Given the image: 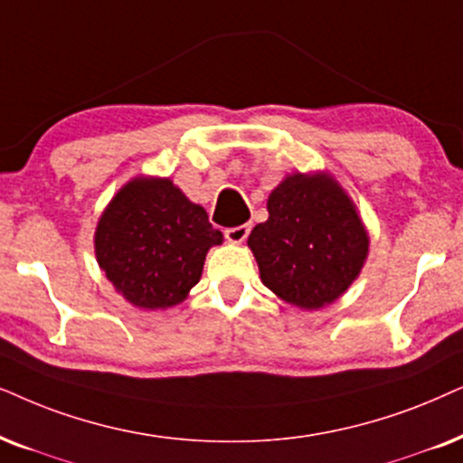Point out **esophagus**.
Segmentation results:
<instances>
[{
    "label": "esophagus",
    "instance_id": "1",
    "mask_svg": "<svg viewBox=\"0 0 463 463\" xmlns=\"http://www.w3.org/2000/svg\"><path fill=\"white\" fill-rule=\"evenodd\" d=\"M249 232H250V223H244V225H238V227H227L225 238L233 244H240V242H244L246 236H249Z\"/></svg>",
    "mask_w": 463,
    "mask_h": 463
}]
</instances>
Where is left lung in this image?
Returning a JSON list of instances; mask_svg holds the SVG:
<instances>
[{
	"label": "left lung",
	"instance_id": "obj_1",
	"mask_svg": "<svg viewBox=\"0 0 463 463\" xmlns=\"http://www.w3.org/2000/svg\"><path fill=\"white\" fill-rule=\"evenodd\" d=\"M268 213L249 236L268 289L308 310L349 289L368 255V236L332 178L293 174L272 191Z\"/></svg>",
	"mask_w": 463,
	"mask_h": 463
}]
</instances>
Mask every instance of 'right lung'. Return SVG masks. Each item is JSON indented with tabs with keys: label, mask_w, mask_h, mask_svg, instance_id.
<instances>
[{
	"label": "right lung",
	"mask_w": 463,
	"mask_h": 463,
	"mask_svg": "<svg viewBox=\"0 0 463 463\" xmlns=\"http://www.w3.org/2000/svg\"><path fill=\"white\" fill-rule=\"evenodd\" d=\"M213 230L206 210L191 203L167 178H136L101 214L95 253L125 299L157 310L183 302L202 276Z\"/></svg>",
	"instance_id": "add662e5"
}]
</instances>
